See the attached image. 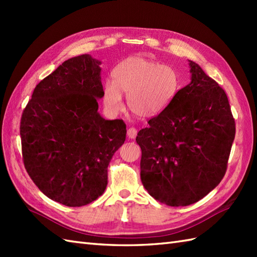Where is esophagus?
Here are the masks:
<instances>
[{
	"instance_id": "34e87169",
	"label": "esophagus",
	"mask_w": 257,
	"mask_h": 257,
	"mask_svg": "<svg viewBox=\"0 0 257 257\" xmlns=\"http://www.w3.org/2000/svg\"><path fill=\"white\" fill-rule=\"evenodd\" d=\"M137 133H138L137 129H136L135 127H130L127 132V136L130 139H134V138H136V136H137Z\"/></svg>"
}]
</instances>
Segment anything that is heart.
Segmentation results:
<instances>
[{
	"instance_id": "obj_1",
	"label": "heart",
	"mask_w": 257,
	"mask_h": 257,
	"mask_svg": "<svg viewBox=\"0 0 257 257\" xmlns=\"http://www.w3.org/2000/svg\"><path fill=\"white\" fill-rule=\"evenodd\" d=\"M180 88L178 70L144 56H130L111 70V81L103 85V102L113 112L123 107L122 94L135 116L152 118L170 106Z\"/></svg>"
}]
</instances>
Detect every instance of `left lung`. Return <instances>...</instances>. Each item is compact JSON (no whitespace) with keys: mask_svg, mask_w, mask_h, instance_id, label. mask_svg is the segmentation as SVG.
Listing matches in <instances>:
<instances>
[{"mask_svg":"<svg viewBox=\"0 0 257 257\" xmlns=\"http://www.w3.org/2000/svg\"><path fill=\"white\" fill-rule=\"evenodd\" d=\"M189 62L191 83L136 138L143 154L141 182L170 206L193 204L221 182L235 137L224 89Z\"/></svg>","mask_w":257,"mask_h":257,"instance_id":"8db88e82","label":"left lung"}]
</instances>
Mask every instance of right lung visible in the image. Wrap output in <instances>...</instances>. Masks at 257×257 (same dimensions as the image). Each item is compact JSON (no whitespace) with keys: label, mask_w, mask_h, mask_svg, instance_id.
<instances>
[{"label":"right lung","mask_w":257,"mask_h":257,"mask_svg":"<svg viewBox=\"0 0 257 257\" xmlns=\"http://www.w3.org/2000/svg\"><path fill=\"white\" fill-rule=\"evenodd\" d=\"M100 64L88 54L65 61L36 85L22 113L26 171L47 198L66 206L99 198L109 162L125 140L123 120L98 112Z\"/></svg>","instance_id":"obj_1"}]
</instances>
